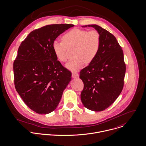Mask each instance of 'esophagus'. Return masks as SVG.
<instances>
[{"mask_svg":"<svg viewBox=\"0 0 146 146\" xmlns=\"http://www.w3.org/2000/svg\"><path fill=\"white\" fill-rule=\"evenodd\" d=\"M79 77V76H78V74L75 73H72V77H73V78H77V77Z\"/></svg>","mask_w":146,"mask_h":146,"instance_id":"1","label":"esophagus"}]
</instances>
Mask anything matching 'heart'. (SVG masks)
Returning <instances> with one entry per match:
<instances>
[{"mask_svg": "<svg viewBox=\"0 0 146 146\" xmlns=\"http://www.w3.org/2000/svg\"><path fill=\"white\" fill-rule=\"evenodd\" d=\"M100 45L99 34L95 30L74 28L62 36V41L55 40L52 43V50L60 61H66V51L68 48L76 47L75 59L69 61L66 68L73 72L82 69L85 62H90L97 55Z\"/></svg>", "mask_w": 146, "mask_h": 146, "instance_id": "1", "label": "heart"}]
</instances>
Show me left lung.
Returning a JSON list of instances; mask_svg holds the SVG:
<instances>
[{
  "label": "left lung",
  "instance_id": "left-lung-1",
  "mask_svg": "<svg viewBox=\"0 0 146 146\" xmlns=\"http://www.w3.org/2000/svg\"><path fill=\"white\" fill-rule=\"evenodd\" d=\"M82 27L96 30L100 45L96 57L80 73L84 84L81 99L88 110L102 111L116 100L122 90L126 72L123 53L115 36L107 30L97 25Z\"/></svg>",
  "mask_w": 146,
  "mask_h": 146
}]
</instances>
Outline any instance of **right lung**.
<instances>
[{"label": "right lung", "instance_id": "obj_1", "mask_svg": "<svg viewBox=\"0 0 146 146\" xmlns=\"http://www.w3.org/2000/svg\"><path fill=\"white\" fill-rule=\"evenodd\" d=\"M73 24L48 25L30 33L19 46L13 62L14 83L26 105L39 114H48L58 106L72 79L52 50V43Z\"/></svg>", "mask_w": 146, "mask_h": 146}]
</instances>
